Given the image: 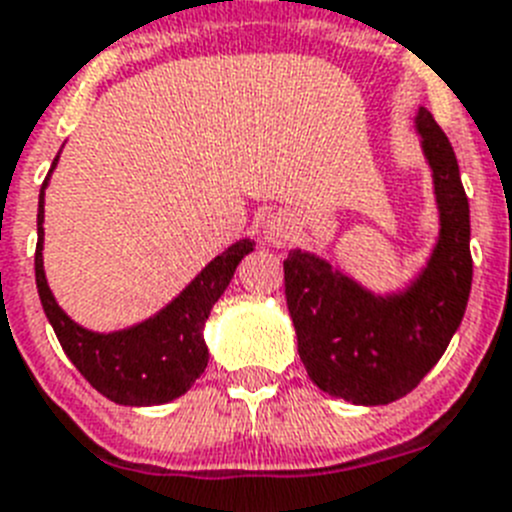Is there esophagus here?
Listing matches in <instances>:
<instances>
[{
  "instance_id": "obj_1",
  "label": "esophagus",
  "mask_w": 512,
  "mask_h": 512,
  "mask_svg": "<svg viewBox=\"0 0 512 512\" xmlns=\"http://www.w3.org/2000/svg\"><path fill=\"white\" fill-rule=\"evenodd\" d=\"M262 234H265V239H268L270 244L283 247V244L291 242L293 234H296V221L283 211L270 213L268 219H265V226H262Z\"/></svg>"
}]
</instances>
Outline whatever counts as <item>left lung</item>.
Instances as JSON below:
<instances>
[{
	"mask_svg": "<svg viewBox=\"0 0 512 512\" xmlns=\"http://www.w3.org/2000/svg\"><path fill=\"white\" fill-rule=\"evenodd\" d=\"M415 126L441 211V237L420 278L407 291L376 296L317 255L291 250L283 260L306 373L322 391L353 404H389L410 394L441 361L469 301V198L459 162L428 110L420 108Z\"/></svg>",
	"mask_w": 512,
	"mask_h": 512,
	"instance_id": "left-lung-1",
	"label": "left lung"
}]
</instances>
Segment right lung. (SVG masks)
<instances>
[{
  "label": "right lung",
  "instance_id": "add662e5",
  "mask_svg": "<svg viewBox=\"0 0 512 512\" xmlns=\"http://www.w3.org/2000/svg\"><path fill=\"white\" fill-rule=\"evenodd\" d=\"M56 162L59 157L53 159V167ZM48 177L43 180L41 198H38L35 283H38L43 311L64 353L84 379L115 404L151 407L182 397L208 366L203 324L213 304L229 286L239 260L250 255L255 242L239 239L237 244H231L229 250L208 262L172 304L131 330L110 332V335L84 330L61 311L43 273V190Z\"/></svg>",
  "mask_w": 512,
  "mask_h": 512
}]
</instances>
